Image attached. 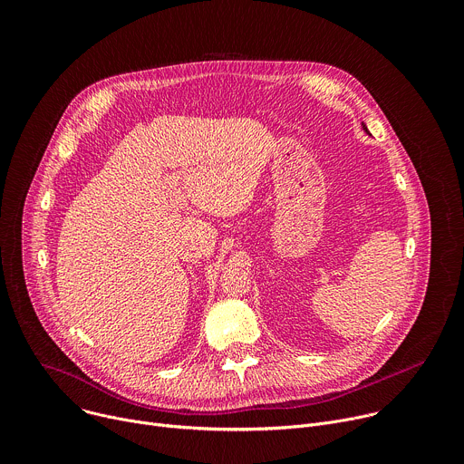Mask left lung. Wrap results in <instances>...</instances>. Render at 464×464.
<instances>
[{"instance_id":"left-lung-1","label":"left lung","mask_w":464,"mask_h":464,"mask_svg":"<svg viewBox=\"0 0 464 464\" xmlns=\"http://www.w3.org/2000/svg\"><path fill=\"white\" fill-rule=\"evenodd\" d=\"M362 128H363V131H365V133H369V131H367V128H365V124H363V122H362Z\"/></svg>"}]
</instances>
